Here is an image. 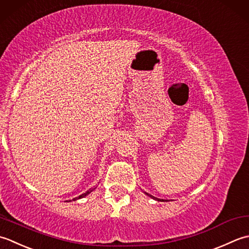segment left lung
<instances>
[{
	"mask_svg": "<svg viewBox=\"0 0 249 249\" xmlns=\"http://www.w3.org/2000/svg\"><path fill=\"white\" fill-rule=\"evenodd\" d=\"M145 195H147L149 197H151V199H154V200H156V201H160V202H166V201H169V200H163V199H158V197H156V196H151V195H149V194H147V192H144Z\"/></svg>",
	"mask_w": 249,
	"mask_h": 249,
	"instance_id": "left-lung-1",
	"label": "left lung"
}]
</instances>
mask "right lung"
Returning a JSON list of instances; mask_svg holds the SVG:
<instances>
[{
    "mask_svg": "<svg viewBox=\"0 0 249 249\" xmlns=\"http://www.w3.org/2000/svg\"><path fill=\"white\" fill-rule=\"evenodd\" d=\"M95 188H93V189H89V190H87V191H86L85 192V194H83V195H80L79 196H77V197H74V199L73 200H69L68 202H71V201H76V200H78V199H82V197H85L86 196H88L89 194H91V192H92L93 190H94Z\"/></svg>",
    "mask_w": 249,
    "mask_h": 249,
    "instance_id": "obj_1",
    "label": "right lung"
}]
</instances>
